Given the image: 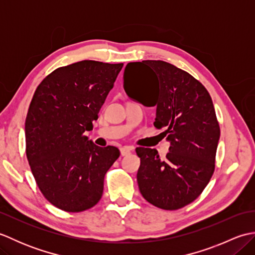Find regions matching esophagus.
Listing matches in <instances>:
<instances>
[{
  "label": "esophagus",
  "instance_id": "obj_1",
  "mask_svg": "<svg viewBox=\"0 0 255 255\" xmlns=\"http://www.w3.org/2000/svg\"><path fill=\"white\" fill-rule=\"evenodd\" d=\"M131 151H133V148L132 147H123L121 148V154L124 156V155H127L131 152Z\"/></svg>",
  "mask_w": 255,
  "mask_h": 255
}]
</instances>
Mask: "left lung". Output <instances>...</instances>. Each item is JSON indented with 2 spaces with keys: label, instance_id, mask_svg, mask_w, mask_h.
I'll use <instances>...</instances> for the list:
<instances>
[{
  "label": "left lung",
  "instance_id": "obj_1",
  "mask_svg": "<svg viewBox=\"0 0 255 255\" xmlns=\"http://www.w3.org/2000/svg\"><path fill=\"white\" fill-rule=\"evenodd\" d=\"M143 83L139 91L133 80ZM126 93L145 106H156L154 126L171 142L162 161L155 149L139 147L137 182L155 207L176 210L191 204L215 171L220 127L205 86L184 70L161 60L129 62L124 72Z\"/></svg>",
  "mask_w": 255,
  "mask_h": 255
}]
</instances>
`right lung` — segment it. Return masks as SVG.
<instances>
[{"instance_id":"obj_1","label":"right lung","mask_w":255,"mask_h":255,"mask_svg":"<svg viewBox=\"0 0 255 255\" xmlns=\"http://www.w3.org/2000/svg\"><path fill=\"white\" fill-rule=\"evenodd\" d=\"M124 63L83 60L60 67L37 86L25 122L26 156L40 192L68 213L100 202L104 177L119 154L84 136Z\"/></svg>"}]
</instances>
